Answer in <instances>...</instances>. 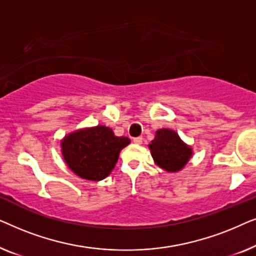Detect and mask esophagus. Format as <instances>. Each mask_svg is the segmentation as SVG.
I'll return each mask as SVG.
<instances>
[{"label":"esophagus","instance_id":"obj_1","mask_svg":"<svg viewBox=\"0 0 256 256\" xmlns=\"http://www.w3.org/2000/svg\"><path fill=\"white\" fill-rule=\"evenodd\" d=\"M142 141H143V138H142V136H138V138H132V142H134L135 144H141Z\"/></svg>","mask_w":256,"mask_h":256}]
</instances>
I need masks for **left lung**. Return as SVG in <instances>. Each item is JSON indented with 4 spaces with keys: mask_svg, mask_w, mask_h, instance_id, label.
I'll list each match as a JSON object with an SVG mask.
<instances>
[{
    "mask_svg": "<svg viewBox=\"0 0 256 256\" xmlns=\"http://www.w3.org/2000/svg\"><path fill=\"white\" fill-rule=\"evenodd\" d=\"M149 148L157 166L169 172L180 170L192 155L191 148L170 129H160Z\"/></svg>",
    "mask_w": 256,
    "mask_h": 256,
    "instance_id": "1",
    "label": "left lung"
}]
</instances>
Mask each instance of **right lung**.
<instances>
[{"mask_svg": "<svg viewBox=\"0 0 256 256\" xmlns=\"http://www.w3.org/2000/svg\"><path fill=\"white\" fill-rule=\"evenodd\" d=\"M130 143L110 128L96 126L66 136L62 142L65 162L73 172L88 180H101L114 169L121 149Z\"/></svg>", "mask_w": 256, "mask_h": 256, "instance_id": "add662e5", "label": "right lung"}]
</instances>
